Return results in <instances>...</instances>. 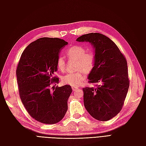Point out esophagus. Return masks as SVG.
<instances>
[{
  "label": "esophagus",
  "instance_id": "34e87169",
  "mask_svg": "<svg viewBox=\"0 0 146 146\" xmlns=\"http://www.w3.org/2000/svg\"><path fill=\"white\" fill-rule=\"evenodd\" d=\"M72 90H73V91H75V90H77V89H78V88H77V87H74V86H72Z\"/></svg>",
  "mask_w": 146,
  "mask_h": 146
}]
</instances>
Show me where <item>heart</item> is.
<instances>
[{"mask_svg": "<svg viewBox=\"0 0 146 146\" xmlns=\"http://www.w3.org/2000/svg\"><path fill=\"white\" fill-rule=\"evenodd\" d=\"M66 54L69 58L76 60L75 72H69L62 77V82L71 86H78L84 80L85 73L92 71L95 63V55L92 50H86L82 45H74L66 50ZM57 66L60 71H64L66 62L63 57L59 56L57 60Z\"/></svg>", "mask_w": 146, "mask_h": 146, "instance_id": "1", "label": "heart"}]
</instances>
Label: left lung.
Returning <instances> with one entry per match:
<instances>
[{"label": "left lung", "instance_id": "8db88e82", "mask_svg": "<svg viewBox=\"0 0 146 146\" xmlns=\"http://www.w3.org/2000/svg\"><path fill=\"white\" fill-rule=\"evenodd\" d=\"M77 42H88L95 48V63L88 75L89 83L96 88L86 87L84 105L91 116L108 121L121 111L129 87L127 60L112 40L100 33L84 34Z\"/></svg>", "mask_w": 146, "mask_h": 146}]
</instances>
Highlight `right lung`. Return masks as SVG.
<instances>
[{
	"instance_id": "obj_1",
	"label": "right lung",
	"mask_w": 146,
	"mask_h": 146,
	"mask_svg": "<svg viewBox=\"0 0 146 146\" xmlns=\"http://www.w3.org/2000/svg\"><path fill=\"white\" fill-rule=\"evenodd\" d=\"M66 44L67 42L58 38H40L24 50L18 63L19 96L29 115L38 122L57 123L68 110L71 87L51 88V84L58 83L59 78L54 74L57 71L60 51Z\"/></svg>"
}]
</instances>
